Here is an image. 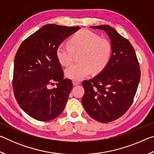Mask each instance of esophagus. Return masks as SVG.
<instances>
[{
	"label": "esophagus",
	"instance_id": "34e87169",
	"mask_svg": "<svg viewBox=\"0 0 154 154\" xmlns=\"http://www.w3.org/2000/svg\"><path fill=\"white\" fill-rule=\"evenodd\" d=\"M72 83H73L74 85H77L79 84V82H77V81L72 80Z\"/></svg>",
	"mask_w": 154,
	"mask_h": 154
}]
</instances>
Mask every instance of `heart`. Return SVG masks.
<instances>
[{
	"mask_svg": "<svg viewBox=\"0 0 154 154\" xmlns=\"http://www.w3.org/2000/svg\"><path fill=\"white\" fill-rule=\"evenodd\" d=\"M69 45L61 44L57 49L56 56L60 63L67 66L72 61L74 54L79 53V63L71 64L65 70L66 76L75 81H80L94 71L100 72L110 60L112 48L109 41L99 37L88 30L77 32L69 41Z\"/></svg>",
	"mask_w": 154,
	"mask_h": 154,
	"instance_id": "obj_1",
	"label": "heart"
}]
</instances>
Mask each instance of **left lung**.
I'll return each instance as SVG.
<instances>
[{
	"instance_id": "obj_1",
	"label": "left lung",
	"mask_w": 154,
	"mask_h": 154,
	"mask_svg": "<svg viewBox=\"0 0 154 154\" xmlns=\"http://www.w3.org/2000/svg\"><path fill=\"white\" fill-rule=\"evenodd\" d=\"M105 30L111 40L112 53L105 69L89 81H83L82 105L95 120L108 123L122 117L133 102L140 71L130 41L108 25L90 26Z\"/></svg>"
}]
</instances>
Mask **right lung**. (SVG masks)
<instances>
[{
	"instance_id": "1",
	"label": "right lung",
	"mask_w": 154,
	"mask_h": 154,
	"mask_svg": "<svg viewBox=\"0 0 154 154\" xmlns=\"http://www.w3.org/2000/svg\"><path fill=\"white\" fill-rule=\"evenodd\" d=\"M45 25L23 41L14 60L13 88L23 111L38 121L48 122L60 115L72 88L64 79L56 51L65 38L79 30ZM56 84V88H49Z\"/></svg>"
}]
</instances>
